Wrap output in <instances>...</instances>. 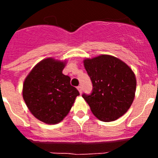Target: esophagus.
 I'll use <instances>...</instances> for the list:
<instances>
[{"instance_id": "obj_1", "label": "esophagus", "mask_w": 158, "mask_h": 158, "mask_svg": "<svg viewBox=\"0 0 158 158\" xmlns=\"http://www.w3.org/2000/svg\"><path fill=\"white\" fill-rule=\"evenodd\" d=\"M77 90H78V91H79V93H80V94H81V93H82V89H81V86H78V87H77Z\"/></svg>"}]
</instances>
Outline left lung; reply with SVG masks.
<instances>
[{"label": "left lung", "instance_id": "obj_1", "mask_svg": "<svg viewBox=\"0 0 158 158\" xmlns=\"http://www.w3.org/2000/svg\"><path fill=\"white\" fill-rule=\"evenodd\" d=\"M84 66L93 82L91 95L83 94L96 118L103 122L118 119L128 111L136 91L132 69L116 57L100 54L84 60Z\"/></svg>", "mask_w": 158, "mask_h": 158}]
</instances>
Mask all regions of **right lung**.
<instances>
[{"instance_id": "right-lung-1", "label": "right lung", "mask_w": 158, "mask_h": 158, "mask_svg": "<svg viewBox=\"0 0 158 158\" xmlns=\"http://www.w3.org/2000/svg\"><path fill=\"white\" fill-rule=\"evenodd\" d=\"M66 61L54 58L38 62L23 84V98L37 119L47 124L59 123L68 115L79 92L62 73Z\"/></svg>"}]
</instances>
